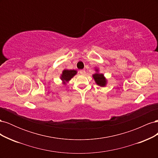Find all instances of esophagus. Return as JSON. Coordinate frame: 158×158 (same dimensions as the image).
<instances>
[{"label":"esophagus","mask_w":158,"mask_h":158,"mask_svg":"<svg viewBox=\"0 0 158 158\" xmlns=\"http://www.w3.org/2000/svg\"><path fill=\"white\" fill-rule=\"evenodd\" d=\"M80 73L81 74H84L85 73V70H80Z\"/></svg>","instance_id":"1"}]
</instances>
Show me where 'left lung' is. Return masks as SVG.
Segmentation results:
<instances>
[{"mask_svg": "<svg viewBox=\"0 0 158 158\" xmlns=\"http://www.w3.org/2000/svg\"><path fill=\"white\" fill-rule=\"evenodd\" d=\"M95 71H96V73H95L92 76L95 83L99 85V86H106L107 84V80L104 77V75L103 74L98 73V69H95Z\"/></svg>", "mask_w": 158, "mask_h": 158, "instance_id": "left-lung-1", "label": "left lung"}]
</instances>
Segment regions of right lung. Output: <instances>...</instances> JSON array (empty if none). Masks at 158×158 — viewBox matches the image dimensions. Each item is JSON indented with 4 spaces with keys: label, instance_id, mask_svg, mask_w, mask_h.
Returning a JSON list of instances; mask_svg holds the SVG:
<instances>
[{
    "label": "right lung",
    "instance_id": "obj_1",
    "mask_svg": "<svg viewBox=\"0 0 158 158\" xmlns=\"http://www.w3.org/2000/svg\"><path fill=\"white\" fill-rule=\"evenodd\" d=\"M76 73H77L76 70L65 69L63 71V73H62L60 76V79L63 82V84H65L66 82H68L72 78H73Z\"/></svg>",
    "mask_w": 158,
    "mask_h": 158
}]
</instances>
